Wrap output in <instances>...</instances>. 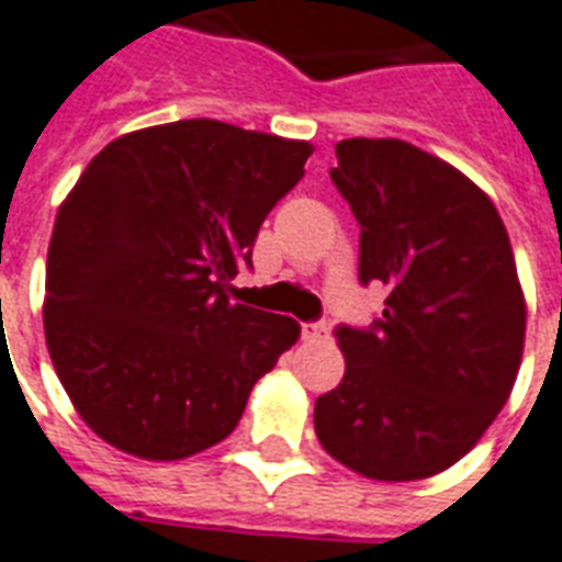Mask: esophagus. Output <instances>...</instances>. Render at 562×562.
<instances>
[{
    "mask_svg": "<svg viewBox=\"0 0 562 562\" xmlns=\"http://www.w3.org/2000/svg\"><path fill=\"white\" fill-rule=\"evenodd\" d=\"M327 336H330V327H327V322L303 324V339H310V342H324Z\"/></svg>",
    "mask_w": 562,
    "mask_h": 562,
    "instance_id": "1",
    "label": "esophagus"
}]
</instances>
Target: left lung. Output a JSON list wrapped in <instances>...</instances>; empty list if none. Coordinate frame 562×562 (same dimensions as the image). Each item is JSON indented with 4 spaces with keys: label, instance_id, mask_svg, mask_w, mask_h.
I'll list each match as a JSON object with an SVG mask.
<instances>
[{
    "label": "left lung",
    "instance_id": "obj_1",
    "mask_svg": "<svg viewBox=\"0 0 562 562\" xmlns=\"http://www.w3.org/2000/svg\"><path fill=\"white\" fill-rule=\"evenodd\" d=\"M336 190L360 223L369 327H336L345 378L315 398V435L369 480L411 482L471 452L513 393L525 294L492 199L417 145L342 139Z\"/></svg>",
    "mask_w": 562,
    "mask_h": 562
}]
</instances>
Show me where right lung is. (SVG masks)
<instances>
[{
    "label": "right lung",
    "mask_w": 562,
    "mask_h": 562,
    "mask_svg": "<svg viewBox=\"0 0 562 562\" xmlns=\"http://www.w3.org/2000/svg\"><path fill=\"white\" fill-rule=\"evenodd\" d=\"M313 145L214 119L103 148L61 202L44 334L74 408L119 450L178 461L232 435L252 384L301 336L228 301Z\"/></svg>",
    "instance_id": "obj_1"
}]
</instances>
